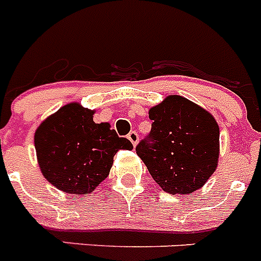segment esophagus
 I'll use <instances>...</instances> for the list:
<instances>
[{
	"mask_svg": "<svg viewBox=\"0 0 261 261\" xmlns=\"http://www.w3.org/2000/svg\"><path fill=\"white\" fill-rule=\"evenodd\" d=\"M128 140H129V141H130V142H132L133 146H136V145H137V142H138V135H137V132H135V130H132V132H129Z\"/></svg>",
	"mask_w": 261,
	"mask_h": 261,
	"instance_id": "obj_1",
	"label": "esophagus"
}]
</instances>
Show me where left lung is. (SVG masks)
<instances>
[{"label":"left lung","mask_w":261,"mask_h":261,"mask_svg":"<svg viewBox=\"0 0 261 261\" xmlns=\"http://www.w3.org/2000/svg\"><path fill=\"white\" fill-rule=\"evenodd\" d=\"M149 117L151 130L136 153L154 180L171 195L201 188L218 163L220 128L214 117L179 95L167 96Z\"/></svg>","instance_id":"8db88e82"}]
</instances>
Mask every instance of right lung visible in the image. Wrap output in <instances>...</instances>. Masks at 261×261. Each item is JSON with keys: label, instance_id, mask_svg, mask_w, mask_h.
<instances>
[{"label": "right lung", "instance_id": "1", "mask_svg": "<svg viewBox=\"0 0 261 261\" xmlns=\"http://www.w3.org/2000/svg\"><path fill=\"white\" fill-rule=\"evenodd\" d=\"M94 111L70 103L40 124L35 149L40 170L57 190L73 195L93 192L110 174L119 149L132 142L110 124H96Z\"/></svg>", "mask_w": 261, "mask_h": 261}]
</instances>
